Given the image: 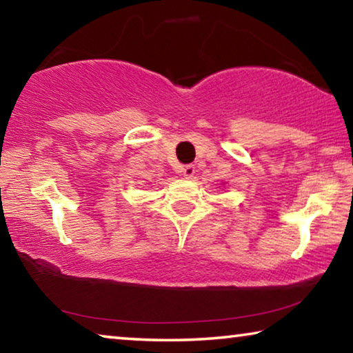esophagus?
<instances>
[{
    "label": "esophagus",
    "instance_id": "esophagus-1",
    "mask_svg": "<svg viewBox=\"0 0 353 353\" xmlns=\"http://www.w3.org/2000/svg\"><path fill=\"white\" fill-rule=\"evenodd\" d=\"M182 174L185 179H193V176H195V166L193 165H188L182 170Z\"/></svg>",
    "mask_w": 353,
    "mask_h": 353
}]
</instances>
